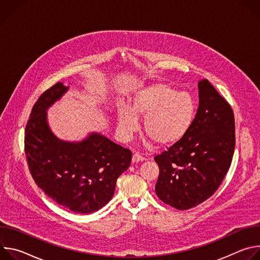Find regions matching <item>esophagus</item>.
Listing matches in <instances>:
<instances>
[{"label": "esophagus", "instance_id": "esophagus-1", "mask_svg": "<svg viewBox=\"0 0 260 260\" xmlns=\"http://www.w3.org/2000/svg\"><path fill=\"white\" fill-rule=\"evenodd\" d=\"M145 158L143 157V156H141L140 154H138V153H135L134 155H133V157H132V161L135 164V162H141V161H143Z\"/></svg>", "mask_w": 260, "mask_h": 260}]
</instances>
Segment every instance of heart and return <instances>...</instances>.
<instances>
[{"label": "heart", "instance_id": "1", "mask_svg": "<svg viewBox=\"0 0 260 260\" xmlns=\"http://www.w3.org/2000/svg\"><path fill=\"white\" fill-rule=\"evenodd\" d=\"M198 114L193 95L179 92L166 83L154 82L137 90L131 107L117 109V128L128 138L139 128V117H144V134L161 147L179 143L191 131Z\"/></svg>", "mask_w": 260, "mask_h": 260}]
</instances>
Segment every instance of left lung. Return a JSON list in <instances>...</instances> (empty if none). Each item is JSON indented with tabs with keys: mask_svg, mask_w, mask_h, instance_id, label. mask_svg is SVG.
I'll return each mask as SVG.
<instances>
[{
	"mask_svg": "<svg viewBox=\"0 0 260 260\" xmlns=\"http://www.w3.org/2000/svg\"><path fill=\"white\" fill-rule=\"evenodd\" d=\"M194 124L182 141L155 156L159 176L156 196L166 204L187 210L218 189L232 164L236 135L231 105L207 80H200Z\"/></svg>",
	"mask_w": 260,
	"mask_h": 260,
	"instance_id": "8db88e82",
	"label": "left lung"
}]
</instances>
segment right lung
I'll list each match as a JSON object with an SVG mask.
<instances>
[{"label": "right lung", "mask_w": 260, "mask_h": 260, "mask_svg": "<svg viewBox=\"0 0 260 260\" xmlns=\"http://www.w3.org/2000/svg\"><path fill=\"white\" fill-rule=\"evenodd\" d=\"M68 90L58 82L36 102L25 126L24 150L40 189L74 213L90 214L113 198L132 152L95 132L76 142L57 138L48 124L47 110Z\"/></svg>", "instance_id": "right-lung-1"}]
</instances>
